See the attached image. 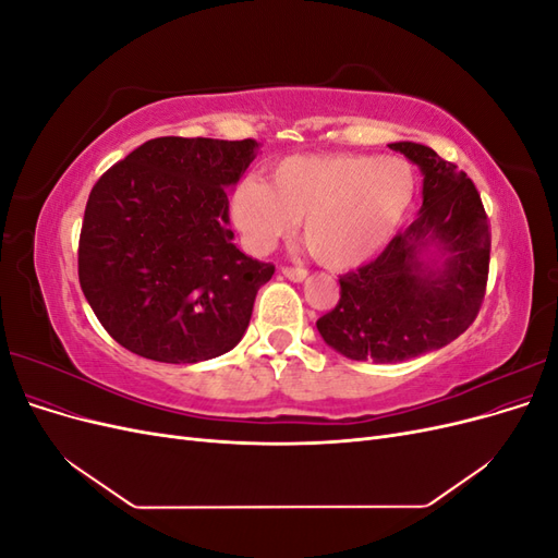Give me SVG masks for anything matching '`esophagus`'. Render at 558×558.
I'll return each mask as SVG.
<instances>
[{
  "mask_svg": "<svg viewBox=\"0 0 558 558\" xmlns=\"http://www.w3.org/2000/svg\"><path fill=\"white\" fill-rule=\"evenodd\" d=\"M283 277H289L291 281H305L307 279V269L305 267H291V265H283L281 267Z\"/></svg>",
  "mask_w": 558,
  "mask_h": 558,
  "instance_id": "34e87169",
  "label": "esophagus"
}]
</instances>
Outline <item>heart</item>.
I'll list each match as a JSON object with an SVG mask.
<instances>
[{"label": "heart", "instance_id": "obj_1", "mask_svg": "<svg viewBox=\"0 0 558 558\" xmlns=\"http://www.w3.org/2000/svg\"><path fill=\"white\" fill-rule=\"evenodd\" d=\"M416 197V174L402 158L365 154L283 160L272 185L240 183L234 223L253 251H269L302 221V240L326 267L367 260L393 238Z\"/></svg>", "mask_w": 558, "mask_h": 558}]
</instances>
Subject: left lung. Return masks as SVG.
<instances>
[{
	"label": "left lung",
	"instance_id": "left-lung-1",
	"mask_svg": "<svg viewBox=\"0 0 558 558\" xmlns=\"http://www.w3.org/2000/svg\"><path fill=\"white\" fill-rule=\"evenodd\" d=\"M388 146L424 172V207L375 260L340 275V302L316 320L326 344L353 361L400 363L449 344L486 293L492 228L475 183L424 144ZM430 241L448 256L440 270L420 260Z\"/></svg>",
	"mask_w": 558,
	"mask_h": 558
}]
</instances>
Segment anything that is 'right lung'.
<instances>
[{"label":"right lung","instance_id":"1","mask_svg":"<svg viewBox=\"0 0 558 558\" xmlns=\"http://www.w3.org/2000/svg\"><path fill=\"white\" fill-rule=\"evenodd\" d=\"M256 140L158 137L93 185L78 238V281L99 324L137 356L197 363L242 340L275 275L232 244L228 189Z\"/></svg>","mask_w":558,"mask_h":558}]
</instances>
